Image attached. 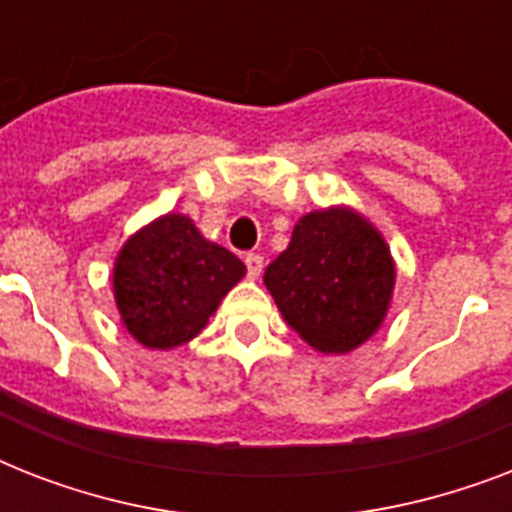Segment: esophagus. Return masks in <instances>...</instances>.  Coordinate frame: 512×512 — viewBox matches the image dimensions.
I'll return each instance as SVG.
<instances>
[{"label": "esophagus", "mask_w": 512, "mask_h": 512, "mask_svg": "<svg viewBox=\"0 0 512 512\" xmlns=\"http://www.w3.org/2000/svg\"><path fill=\"white\" fill-rule=\"evenodd\" d=\"M244 263H247L249 279H260V273H263V255H255V252H249V255L244 257Z\"/></svg>", "instance_id": "esophagus-1"}]
</instances>
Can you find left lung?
Masks as SVG:
<instances>
[{"instance_id": "1", "label": "left lung", "mask_w": 512, "mask_h": 512, "mask_svg": "<svg viewBox=\"0 0 512 512\" xmlns=\"http://www.w3.org/2000/svg\"><path fill=\"white\" fill-rule=\"evenodd\" d=\"M281 316L311 348L350 353L388 316L396 263L382 233L348 207L308 212L265 268Z\"/></svg>"}]
</instances>
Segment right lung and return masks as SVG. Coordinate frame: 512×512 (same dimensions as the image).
<instances>
[{
	"instance_id": "right-lung-1",
	"label": "right lung",
	"mask_w": 512,
	"mask_h": 512,
	"mask_svg": "<svg viewBox=\"0 0 512 512\" xmlns=\"http://www.w3.org/2000/svg\"><path fill=\"white\" fill-rule=\"evenodd\" d=\"M247 273L225 247L207 241L185 215H162L124 241L114 263L122 324L140 345L170 350L207 327L209 316Z\"/></svg>"
}]
</instances>
